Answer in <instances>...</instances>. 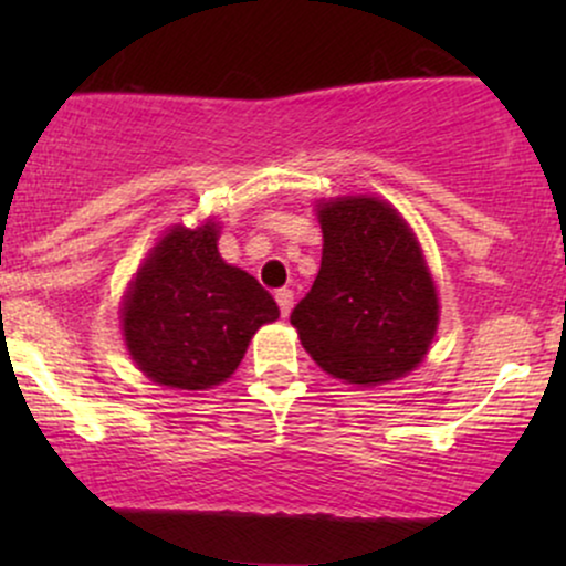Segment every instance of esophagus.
Segmentation results:
<instances>
[{"label": "esophagus", "mask_w": 566, "mask_h": 566, "mask_svg": "<svg viewBox=\"0 0 566 566\" xmlns=\"http://www.w3.org/2000/svg\"><path fill=\"white\" fill-rule=\"evenodd\" d=\"M276 303H279V311H282V316H290L292 303H295V295H292V290H279L276 292Z\"/></svg>", "instance_id": "obj_1"}]
</instances>
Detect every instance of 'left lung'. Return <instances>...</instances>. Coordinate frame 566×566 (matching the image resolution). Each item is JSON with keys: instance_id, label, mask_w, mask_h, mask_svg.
<instances>
[{"instance_id": "1", "label": "left lung", "mask_w": 566, "mask_h": 566, "mask_svg": "<svg viewBox=\"0 0 566 566\" xmlns=\"http://www.w3.org/2000/svg\"><path fill=\"white\" fill-rule=\"evenodd\" d=\"M322 269L290 314L324 373L382 386L423 361L437 335L439 297L407 220L378 197L316 205Z\"/></svg>"}]
</instances>
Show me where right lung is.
Returning <instances> with one entry per match:
<instances>
[{"label": "right lung", "instance_id": "obj_1", "mask_svg": "<svg viewBox=\"0 0 566 566\" xmlns=\"http://www.w3.org/2000/svg\"><path fill=\"white\" fill-rule=\"evenodd\" d=\"M218 223L172 226L140 265L122 305V329L146 378L207 391L244 359L252 335L279 319L255 276L218 252Z\"/></svg>", "mask_w": 566, "mask_h": 566}]
</instances>
